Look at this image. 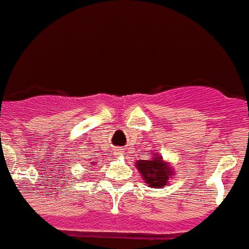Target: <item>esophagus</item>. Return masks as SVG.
Here are the masks:
<instances>
[{"instance_id":"esophagus-1","label":"esophagus","mask_w":249,"mask_h":249,"mask_svg":"<svg viewBox=\"0 0 249 249\" xmlns=\"http://www.w3.org/2000/svg\"><path fill=\"white\" fill-rule=\"evenodd\" d=\"M116 154H117V155H121V154H122V151H121V149L116 150Z\"/></svg>"}]
</instances>
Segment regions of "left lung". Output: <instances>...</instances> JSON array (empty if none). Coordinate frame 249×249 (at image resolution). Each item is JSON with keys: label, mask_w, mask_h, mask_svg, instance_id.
I'll list each match as a JSON object with an SVG mask.
<instances>
[{"label": "left lung", "mask_w": 249, "mask_h": 249, "mask_svg": "<svg viewBox=\"0 0 249 249\" xmlns=\"http://www.w3.org/2000/svg\"><path fill=\"white\" fill-rule=\"evenodd\" d=\"M136 166L145 182L151 187L165 186L169 176H172L170 168L159 157H155L153 160H139Z\"/></svg>", "instance_id": "obj_1"}]
</instances>
